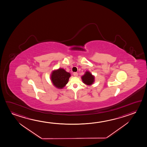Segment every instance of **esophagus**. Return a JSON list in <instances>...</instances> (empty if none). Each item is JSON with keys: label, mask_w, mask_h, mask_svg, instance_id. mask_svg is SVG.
Segmentation results:
<instances>
[{"label": "esophagus", "mask_w": 147, "mask_h": 147, "mask_svg": "<svg viewBox=\"0 0 147 147\" xmlns=\"http://www.w3.org/2000/svg\"><path fill=\"white\" fill-rule=\"evenodd\" d=\"M73 74H74V76L75 77H77L78 75V74L77 72H74Z\"/></svg>", "instance_id": "obj_1"}]
</instances>
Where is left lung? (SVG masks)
I'll return each mask as SVG.
<instances>
[{"label": "left lung", "mask_w": 147, "mask_h": 147, "mask_svg": "<svg viewBox=\"0 0 147 147\" xmlns=\"http://www.w3.org/2000/svg\"><path fill=\"white\" fill-rule=\"evenodd\" d=\"M83 82L87 85L92 84L94 82V77L89 71H86L82 77Z\"/></svg>", "instance_id": "8db88e82"}]
</instances>
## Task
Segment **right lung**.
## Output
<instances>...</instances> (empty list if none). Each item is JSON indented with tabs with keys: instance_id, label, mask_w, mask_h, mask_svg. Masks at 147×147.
<instances>
[{
	"instance_id": "add662e5",
	"label": "right lung",
	"mask_w": 147,
	"mask_h": 147,
	"mask_svg": "<svg viewBox=\"0 0 147 147\" xmlns=\"http://www.w3.org/2000/svg\"><path fill=\"white\" fill-rule=\"evenodd\" d=\"M70 74L62 68L53 71L51 75V81L55 86L59 88H62L67 84Z\"/></svg>"
}]
</instances>
